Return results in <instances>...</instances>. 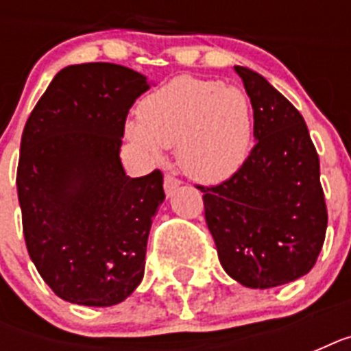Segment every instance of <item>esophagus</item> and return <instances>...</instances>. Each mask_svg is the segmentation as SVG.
Instances as JSON below:
<instances>
[{
    "instance_id": "esophagus-1",
    "label": "esophagus",
    "mask_w": 351,
    "mask_h": 351,
    "mask_svg": "<svg viewBox=\"0 0 351 351\" xmlns=\"http://www.w3.org/2000/svg\"><path fill=\"white\" fill-rule=\"evenodd\" d=\"M180 184H182V180L178 178V176L167 173L164 178V189H165V193H167V197H171V195H173L176 189H178V186H180Z\"/></svg>"
}]
</instances>
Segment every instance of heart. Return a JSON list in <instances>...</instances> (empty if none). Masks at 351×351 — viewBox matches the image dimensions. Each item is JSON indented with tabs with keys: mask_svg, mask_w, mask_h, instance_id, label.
Masks as SVG:
<instances>
[{
	"mask_svg": "<svg viewBox=\"0 0 351 351\" xmlns=\"http://www.w3.org/2000/svg\"><path fill=\"white\" fill-rule=\"evenodd\" d=\"M140 123L127 132L153 156L178 145V164L200 182H217L239 169L251 142L250 104L237 87L182 76L140 104Z\"/></svg>",
	"mask_w": 351,
	"mask_h": 351,
	"instance_id": "heart-1",
	"label": "heart"
}]
</instances>
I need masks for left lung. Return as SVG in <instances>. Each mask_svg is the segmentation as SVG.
Instances as JSON below:
<instances>
[{
  "label": "left lung",
  "instance_id": "left-lung-1",
  "mask_svg": "<svg viewBox=\"0 0 351 351\" xmlns=\"http://www.w3.org/2000/svg\"><path fill=\"white\" fill-rule=\"evenodd\" d=\"M253 107L255 145L228 180L197 186L226 273L247 288L306 275L324 244L319 154L297 109L264 76L234 67Z\"/></svg>",
  "mask_w": 351,
  "mask_h": 351
}]
</instances>
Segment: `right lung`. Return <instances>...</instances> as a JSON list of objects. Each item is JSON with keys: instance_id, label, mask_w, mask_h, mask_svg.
<instances>
[{"instance_id": "1", "label": "right lung", "mask_w": 351, "mask_h": 351, "mask_svg": "<svg viewBox=\"0 0 351 351\" xmlns=\"http://www.w3.org/2000/svg\"><path fill=\"white\" fill-rule=\"evenodd\" d=\"M147 89L132 69L71 65L25 123L16 175L25 244L49 288L73 304H118L142 282L164 175L127 176L120 147Z\"/></svg>"}]
</instances>
